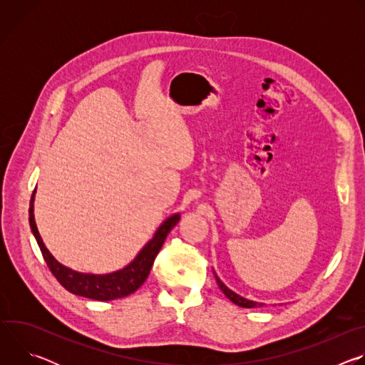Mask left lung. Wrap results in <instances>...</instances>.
<instances>
[{
    "label": "left lung",
    "mask_w": 365,
    "mask_h": 365,
    "mask_svg": "<svg viewBox=\"0 0 365 365\" xmlns=\"http://www.w3.org/2000/svg\"><path fill=\"white\" fill-rule=\"evenodd\" d=\"M214 274H215V279H217V283H218V286H220V289L222 290V293L232 302V303H235L237 306H241V307H257V306H264V303H258V302H254V300H250V299H245V297H242V296H240V294H237L235 292H232L230 287H227L222 282H221V279L217 276V273L214 272Z\"/></svg>",
    "instance_id": "8db88e82"
}]
</instances>
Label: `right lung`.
I'll list each match as a JSON object with an SVG mask.
<instances>
[{
  "mask_svg": "<svg viewBox=\"0 0 365 365\" xmlns=\"http://www.w3.org/2000/svg\"><path fill=\"white\" fill-rule=\"evenodd\" d=\"M34 196H36V189L30 199L29 222L47 267L50 269L51 273H53L58 282L71 293L83 296L88 299H93V300H101V302L125 297L134 293L145 282L153 267L155 255H158V252L160 251L168 234L175 228V225L180 220L179 214H173L166 221H163V224L158 228V231L154 232L153 238L141 248V251L135 255L133 262L124 269L108 273V274L81 273L59 263L58 259L51 255V252L46 248L34 221Z\"/></svg>",
  "mask_w": 365,
  "mask_h": 365,
  "instance_id": "right-lung-1",
  "label": "right lung"
}]
</instances>
